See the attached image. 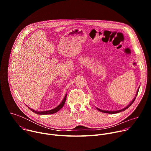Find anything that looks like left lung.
Masks as SVG:
<instances>
[{
    "instance_id": "obj_1",
    "label": "left lung",
    "mask_w": 151,
    "mask_h": 151,
    "mask_svg": "<svg viewBox=\"0 0 151 151\" xmlns=\"http://www.w3.org/2000/svg\"><path fill=\"white\" fill-rule=\"evenodd\" d=\"M139 88L140 87H139V88H138V90H137V93H136V96L134 97V98L133 99V100L129 103L125 107H124V108H123L122 109H120V110H118V111H104V110H102V109H99V108H98V107H96V109L99 111H100V112H104V113H107V114H116V113H119V112H122V111H124L125 110H126L127 109H128L129 107H130L132 104H133V103L134 101V100H135V99H136V96H137V93H138V92H139Z\"/></svg>"
}]
</instances>
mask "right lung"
<instances>
[{"label":"right lung","mask_w":151,"mask_h":151,"mask_svg":"<svg viewBox=\"0 0 151 151\" xmlns=\"http://www.w3.org/2000/svg\"><path fill=\"white\" fill-rule=\"evenodd\" d=\"M67 93L65 94V96H64L62 101L60 103V104H58L56 107H55L54 109H51V110H49V111H35V110H33V109H31L30 107H28L26 104V106H27L33 112L37 114H39V115H50V114H54V113H56L57 112H58V111H60L62 107H63L64 103H65V101L66 100V97H67Z\"/></svg>","instance_id":"obj_1"}]
</instances>
